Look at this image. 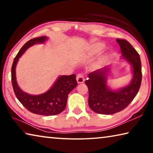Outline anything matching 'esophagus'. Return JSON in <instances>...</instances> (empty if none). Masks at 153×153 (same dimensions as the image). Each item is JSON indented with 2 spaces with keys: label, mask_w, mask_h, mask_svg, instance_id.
<instances>
[{
  "label": "esophagus",
  "mask_w": 153,
  "mask_h": 153,
  "mask_svg": "<svg viewBox=\"0 0 153 153\" xmlns=\"http://www.w3.org/2000/svg\"><path fill=\"white\" fill-rule=\"evenodd\" d=\"M76 79H77V82L78 84H82V83H84L85 81V78H84V75L82 74V73H79L77 75V77H76Z\"/></svg>",
  "instance_id": "esophagus-1"
}]
</instances>
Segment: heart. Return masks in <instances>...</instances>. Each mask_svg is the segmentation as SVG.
<instances>
[{"label": "heart", "mask_w": 153, "mask_h": 153, "mask_svg": "<svg viewBox=\"0 0 153 153\" xmlns=\"http://www.w3.org/2000/svg\"><path fill=\"white\" fill-rule=\"evenodd\" d=\"M103 48H104V45L102 44H96L93 46V51L94 53H99Z\"/></svg>", "instance_id": "obj_1"}]
</instances>
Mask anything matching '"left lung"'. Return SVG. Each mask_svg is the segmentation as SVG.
I'll return each instance as SVG.
<instances>
[{"label": "left lung", "instance_id": "obj_1", "mask_svg": "<svg viewBox=\"0 0 153 153\" xmlns=\"http://www.w3.org/2000/svg\"><path fill=\"white\" fill-rule=\"evenodd\" d=\"M122 57L131 64L133 77L131 82L120 89L112 90L108 87V67L97 69L88 74L86 80L88 88V105L94 112L111 115L123 110L138 94L142 82V67L140 55L128 41L117 39Z\"/></svg>", "mask_w": 153, "mask_h": 153}]
</instances>
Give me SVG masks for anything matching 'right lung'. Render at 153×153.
<instances>
[{
  "mask_svg": "<svg viewBox=\"0 0 153 153\" xmlns=\"http://www.w3.org/2000/svg\"><path fill=\"white\" fill-rule=\"evenodd\" d=\"M47 37L33 38L25 44L15 56L11 67V82L15 94L25 108L33 113L41 115H55L61 113L67 105L68 94L77 86L76 75L61 76L50 89L39 95H31L24 92L18 86L15 68L19 59L30 46L37 43H44Z\"/></svg>",
  "mask_w": 153,
  "mask_h": 153,
  "instance_id": "1",
  "label": "right lung"
}]
</instances>
